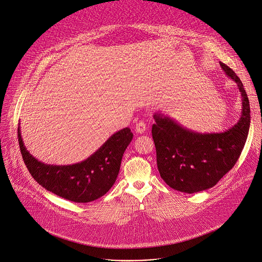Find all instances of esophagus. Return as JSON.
Masks as SVG:
<instances>
[{"label": "esophagus", "mask_w": 262, "mask_h": 262, "mask_svg": "<svg viewBox=\"0 0 262 262\" xmlns=\"http://www.w3.org/2000/svg\"><path fill=\"white\" fill-rule=\"evenodd\" d=\"M145 128H146L145 123H144L143 121H139V122H137V124H136V126H135V131H136L137 133L141 134V133H143V132L145 131Z\"/></svg>", "instance_id": "esophagus-1"}]
</instances>
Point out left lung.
Wrapping results in <instances>:
<instances>
[{
	"instance_id": "8db88e82",
	"label": "left lung",
	"mask_w": 262,
	"mask_h": 262,
	"mask_svg": "<svg viewBox=\"0 0 262 262\" xmlns=\"http://www.w3.org/2000/svg\"><path fill=\"white\" fill-rule=\"evenodd\" d=\"M220 66L237 83L242 96V117L232 128L222 133H198L161 114L154 115L157 166L174 190L192 194L214 187L232 169L245 146L251 120L249 99L234 71L222 62Z\"/></svg>"
}]
</instances>
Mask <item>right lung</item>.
<instances>
[{"label": "right lung", "mask_w": 262, "mask_h": 262, "mask_svg": "<svg viewBox=\"0 0 262 262\" xmlns=\"http://www.w3.org/2000/svg\"><path fill=\"white\" fill-rule=\"evenodd\" d=\"M17 137L25 164L39 185L62 198L84 203L100 198L114 186L133 133L129 128H124L112 135L84 161L61 166L44 164L35 159L24 145L19 126Z\"/></svg>", "instance_id": "1"}]
</instances>
